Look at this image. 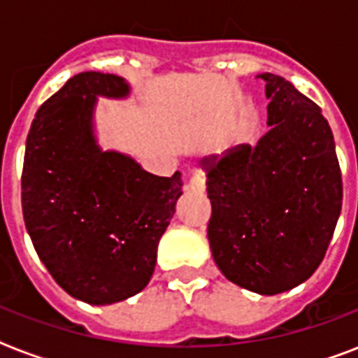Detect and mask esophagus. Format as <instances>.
I'll return each mask as SVG.
<instances>
[{"instance_id":"obj_1","label":"esophagus","mask_w":358,"mask_h":358,"mask_svg":"<svg viewBox=\"0 0 358 358\" xmlns=\"http://www.w3.org/2000/svg\"><path fill=\"white\" fill-rule=\"evenodd\" d=\"M187 189L195 191V193H202V191L206 189V180H204V176L199 171L191 174L189 182H187Z\"/></svg>"}]
</instances>
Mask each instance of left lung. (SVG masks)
<instances>
[{
  "mask_svg": "<svg viewBox=\"0 0 358 358\" xmlns=\"http://www.w3.org/2000/svg\"><path fill=\"white\" fill-rule=\"evenodd\" d=\"M266 81L267 126L255 146L201 159L213 260L230 282L260 295L288 292L322 264L342 210V173L322 109L289 81Z\"/></svg>",
  "mask_w": 358,
  "mask_h": 358,
  "instance_id": "1",
  "label": "left lung"
}]
</instances>
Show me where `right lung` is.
I'll return each instance as SVG.
<instances>
[{
	"label": "right lung",
	"instance_id": "right-lung-1",
	"mask_svg": "<svg viewBox=\"0 0 358 358\" xmlns=\"http://www.w3.org/2000/svg\"><path fill=\"white\" fill-rule=\"evenodd\" d=\"M129 92L120 76L81 72L38 108L25 141L27 234L55 282L89 305L145 289L182 195L180 173L156 176L98 145V96L124 100Z\"/></svg>",
	"mask_w": 358,
	"mask_h": 358
}]
</instances>
